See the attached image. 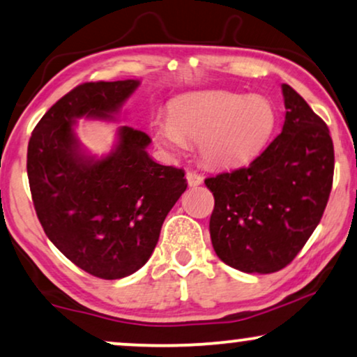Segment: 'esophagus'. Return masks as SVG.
I'll list each match as a JSON object with an SVG mask.
<instances>
[{
	"instance_id": "obj_1",
	"label": "esophagus",
	"mask_w": 357,
	"mask_h": 357,
	"mask_svg": "<svg viewBox=\"0 0 357 357\" xmlns=\"http://www.w3.org/2000/svg\"><path fill=\"white\" fill-rule=\"evenodd\" d=\"M185 179H188V184L190 185V188H195V185H200L204 183V178L195 172L185 173Z\"/></svg>"
}]
</instances>
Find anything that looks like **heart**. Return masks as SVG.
<instances>
[{"label":"heart","instance_id":"1","mask_svg":"<svg viewBox=\"0 0 357 357\" xmlns=\"http://www.w3.org/2000/svg\"><path fill=\"white\" fill-rule=\"evenodd\" d=\"M277 128V108L262 95L208 90L174 100L169 116L153 121V137L173 155L188 152L189 140L212 168L244 167L267 147Z\"/></svg>","mask_w":357,"mask_h":357}]
</instances>
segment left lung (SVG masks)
<instances>
[{
    "mask_svg": "<svg viewBox=\"0 0 357 357\" xmlns=\"http://www.w3.org/2000/svg\"><path fill=\"white\" fill-rule=\"evenodd\" d=\"M281 134L249 167L205 179L215 207L210 238L225 264L245 273L284 268L327 207L335 153L327 124L288 84Z\"/></svg>",
    "mask_w": 357,
    "mask_h": 357,
    "instance_id": "obj_1",
    "label": "left lung"
}]
</instances>
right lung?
<instances>
[{"label":"right lung","instance_id":"right-lung-1","mask_svg":"<svg viewBox=\"0 0 357 357\" xmlns=\"http://www.w3.org/2000/svg\"><path fill=\"white\" fill-rule=\"evenodd\" d=\"M139 80L85 82L59 98L35 126L27 176L45 234L79 268L103 280L145 265L169 210L188 188L184 169L147 153L150 137L130 126L102 158L80 147L79 118L114 121Z\"/></svg>","mask_w":357,"mask_h":357}]
</instances>
